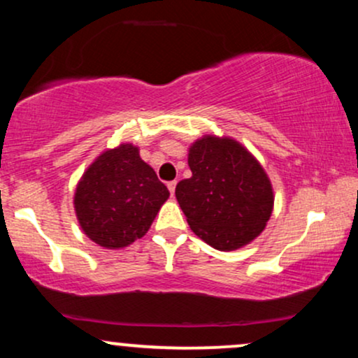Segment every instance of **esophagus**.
Masks as SVG:
<instances>
[{"label": "esophagus", "mask_w": 358, "mask_h": 358, "mask_svg": "<svg viewBox=\"0 0 358 358\" xmlns=\"http://www.w3.org/2000/svg\"><path fill=\"white\" fill-rule=\"evenodd\" d=\"M175 188H176V180H173V182L168 183V190H170L171 195H175Z\"/></svg>", "instance_id": "obj_1"}]
</instances>
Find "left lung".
Returning a JSON list of instances; mask_svg holds the SVG:
<instances>
[{
	"label": "left lung",
	"instance_id": "obj_1",
	"mask_svg": "<svg viewBox=\"0 0 358 358\" xmlns=\"http://www.w3.org/2000/svg\"><path fill=\"white\" fill-rule=\"evenodd\" d=\"M192 176L176 185V200L195 236L217 250L257 239L274 208L268 173L242 143L205 134L188 146Z\"/></svg>",
	"mask_w": 358,
	"mask_h": 358
}]
</instances>
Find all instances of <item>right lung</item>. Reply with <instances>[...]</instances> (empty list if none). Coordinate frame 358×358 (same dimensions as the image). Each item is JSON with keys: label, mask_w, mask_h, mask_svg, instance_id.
<instances>
[{"label": "right lung", "mask_w": 358, "mask_h": 358, "mask_svg": "<svg viewBox=\"0 0 358 358\" xmlns=\"http://www.w3.org/2000/svg\"><path fill=\"white\" fill-rule=\"evenodd\" d=\"M170 192L133 143L102 151L80 176L73 210L82 232L104 249H122L150 231Z\"/></svg>", "instance_id": "obj_1"}]
</instances>
